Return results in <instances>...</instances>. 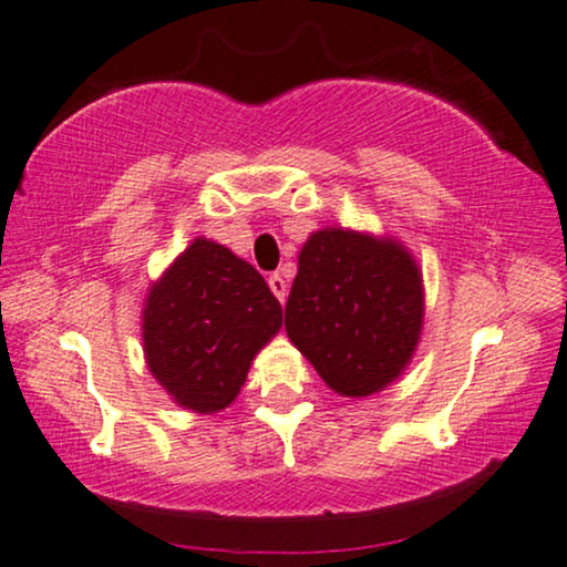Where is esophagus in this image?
Returning <instances> with one entry per match:
<instances>
[{
  "label": "esophagus",
  "mask_w": 567,
  "mask_h": 567,
  "mask_svg": "<svg viewBox=\"0 0 567 567\" xmlns=\"http://www.w3.org/2000/svg\"><path fill=\"white\" fill-rule=\"evenodd\" d=\"M269 288L275 292L279 303H285V298H288V282H285L282 275H271L269 277Z\"/></svg>",
  "instance_id": "esophagus-1"
}]
</instances>
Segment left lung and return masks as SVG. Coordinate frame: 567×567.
<instances>
[{
	"label": "left lung",
	"instance_id": "left-lung-1",
	"mask_svg": "<svg viewBox=\"0 0 567 567\" xmlns=\"http://www.w3.org/2000/svg\"><path fill=\"white\" fill-rule=\"evenodd\" d=\"M285 329L337 395L382 392L411 363L424 329L419 264L392 235L321 227L300 248Z\"/></svg>",
	"mask_w": 567,
	"mask_h": 567
}]
</instances>
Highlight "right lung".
I'll use <instances>...</instances> for the list:
<instances>
[{
    "label": "right lung",
    "mask_w": 567,
    "mask_h": 567,
    "mask_svg": "<svg viewBox=\"0 0 567 567\" xmlns=\"http://www.w3.org/2000/svg\"><path fill=\"white\" fill-rule=\"evenodd\" d=\"M279 327L282 306L259 271L200 235L148 288L143 355L177 405L217 413L238 398Z\"/></svg>",
    "instance_id": "obj_1"
}]
</instances>
